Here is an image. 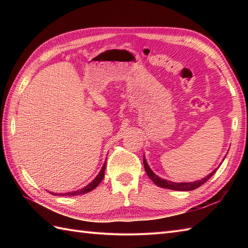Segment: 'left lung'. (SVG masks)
<instances>
[{
  "label": "left lung",
  "instance_id": "left-lung-1",
  "mask_svg": "<svg viewBox=\"0 0 248 248\" xmlns=\"http://www.w3.org/2000/svg\"><path fill=\"white\" fill-rule=\"evenodd\" d=\"M224 158H226V157H224ZM144 167H145V170L147 172V175L149 176V178L151 179L153 183H155L157 186L162 187V188H168V189H171V190H179V191H189V190H193V189L198 188V187H200L201 185H202L205 182H207L208 180L215 174L216 170L218 169V168L215 169L212 172H210V174L208 176H206L205 178H202L201 180H197V181H194V182H180V183H177V182L169 181V180L162 179V178L157 176L155 172L151 169H150L149 164H148V162L145 158V155H144Z\"/></svg>",
  "mask_w": 248,
  "mask_h": 248
}]
</instances>
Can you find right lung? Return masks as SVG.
<instances>
[{
	"label": "right lung",
	"instance_id": "right-lung-1",
	"mask_svg": "<svg viewBox=\"0 0 248 248\" xmlns=\"http://www.w3.org/2000/svg\"><path fill=\"white\" fill-rule=\"evenodd\" d=\"M107 161V160H106ZM106 167H107V163L104 162L103 163V166H102V168H101V170H100V171H99V174L97 175L96 177H95V179L93 180L92 182H90L87 186H85L84 188H80V189H78V190H76V191H70V192H65V193H55V192H50L51 194H55V196H69V197H74V196H78V194H85V193H87V192H89V191H92L93 189H95L97 186L99 185V183L101 182V180L103 179V177H104V170H106Z\"/></svg>",
	"mask_w": 248,
	"mask_h": 248
}]
</instances>
